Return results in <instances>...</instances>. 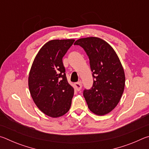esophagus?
<instances>
[{
    "instance_id": "obj_1",
    "label": "esophagus",
    "mask_w": 149,
    "mask_h": 149,
    "mask_svg": "<svg viewBox=\"0 0 149 149\" xmlns=\"http://www.w3.org/2000/svg\"><path fill=\"white\" fill-rule=\"evenodd\" d=\"M74 85H75V89H76V90L78 91H80L81 89V87H82V84H81V82L75 83V84H74Z\"/></svg>"
}]
</instances>
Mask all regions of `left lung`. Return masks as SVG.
<instances>
[{"mask_svg":"<svg viewBox=\"0 0 149 149\" xmlns=\"http://www.w3.org/2000/svg\"><path fill=\"white\" fill-rule=\"evenodd\" d=\"M89 58L93 84L84 91L89 110L102 116L110 112L120 102L125 87L124 70L114 50L104 40L91 37L77 40Z\"/></svg>","mask_w":149,"mask_h":149,"instance_id":"obj_1","label":"left lung"}]
</instances>
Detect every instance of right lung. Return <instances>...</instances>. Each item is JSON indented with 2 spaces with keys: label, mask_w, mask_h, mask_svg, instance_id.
<instances>
[{
  "label": "right lung",
  "mask_w": 149,
  "mask_h": 149,
  "mask_svg": "<svg viewBox=\"0 0 149 149\" xmlns=\"http://www.w3.org/2000/svg\"><path fill=\"white\" fill-rule=\"evenodd\" d=\"M74 41L47 42L39 50L30 70V94L39 109L50 117L62 116L71 107L74 89L68 82L62 58Z\"/></svg>",
  "instance_id": "add662e5"
}]
</instances>
